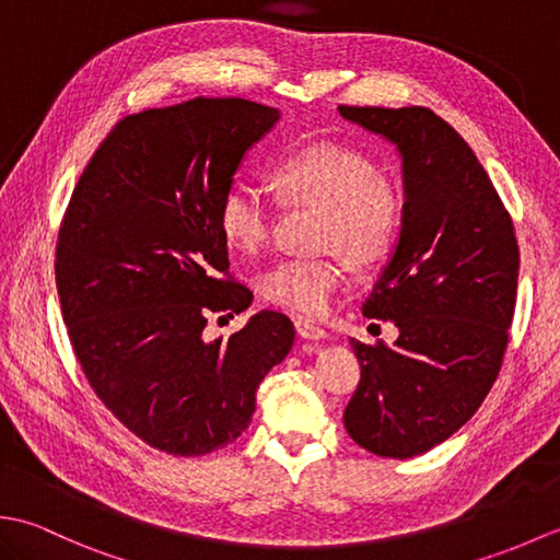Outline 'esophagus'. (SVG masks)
Returning a JSON list of instances; mask_svg holds the SVG:
<instances>
[{
    "instance_id": "34e87169",
    "label": "esophagus",
    "mask_w": 560,
    "mask_h": 560,
    "mask_svg": "<svg viewBox=\"0 0 560 560\" xmlns=\"http://www.w3.org/2000/svg\"><path fill=\"white\" fill-rule=\"evenodd\" d=\"M295 331H299V337H303V339H323L327 331L319 327V325H315L313 319H307V317H295Z\"/></svg>"
}]
</instances>
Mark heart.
<instances>
[{
    "label": "heart",
    "instance_id": "b5f03b06",
    "mask_svg": "<svg viewBox=\"0 0 560 560\" xmlns=\"http://www.w3.org/2000/svg\"><path fill=\"white\" fill-rule=\"evenodd\" d=\"M273 189L289 207L319 209L317 245L339 247L359 265L385 257L401 223V187L363 151L319 141L289 153L273 171ZM219 229L231 249L253 257L267 247L273 205L265 189L235 183L219 207ZM349 279L339 253L293 257L259 279L261 299L293 313L317 315Z\"/></svg>",
    "mask_w": 560,
    "mask_h": 560
}]
</instances>
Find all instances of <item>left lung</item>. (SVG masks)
I'll use <instances>...</instances> for the list:
<instances>
[{"mask_svg":"<svg viewBox=\"0 0 560 560\" xmlns=\"http://www.w3.org/2000/svg\"><path fill=\"white\" fill-rule=\"evenodd\" d=\"M395 141L404 159L401 235L363 313L399 327L395 347L351 339L361 380L343 411L349 435L380 457L440 445L489 395L517 301L515 225L467 141L433 110L339 105Z\"/></svg>","mask_w":560,"mask_h":560,"instance_id":"1","label":"left lung"}]
</instances>
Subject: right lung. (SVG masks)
Listing matches in <instances>:
<instances>
[{"mask_svg":"<svg viewBox=\"0 0 560 560\" xmlns=\"http://www.w3.org/2000/svg\"><path fill=\"white\" fill-rule=\"evenodd\" d=\"M267 105L195 98L122 117L101 141L57 235L55 281L81 373L139 440L175 457L233 443L295 329L259 311L229 339L207 323L253 301L235 281L219 207Z\"/></svg>","mask_w":560,"mask_h":560,"instance_id":"1","label":"right lung"}]
</instances>
